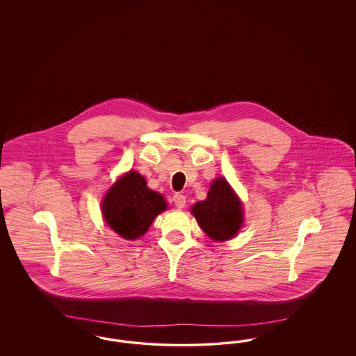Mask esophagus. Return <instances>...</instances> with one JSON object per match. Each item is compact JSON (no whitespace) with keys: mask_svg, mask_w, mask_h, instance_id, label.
I'll return each mask as SVG.
<instances>
[{"mask_svg":"<svg viewBox=\"0 0 356 356\" xmlns=\"http://www.w3.org/2000/svg\"><path fill=\"white\" fill-rule=\"evenodd\" d=\"M173 203L177 207V208H184L186 207V196L181 195V193H176L173 196Z\"/></svg>","mask_w":356,"mask_h":356,"instance_id":"1","label":"esophagus"}]
</instances>
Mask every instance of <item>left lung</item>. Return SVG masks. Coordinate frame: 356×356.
<instances>
[{
  "label": "left lung",
  "instance_id": "8db88e82",
  "mask_svg": "<svg viewBox=\"0 0 356 356\" xmlns=\"http://www.w3.org/2000/svg\"><path fill=\"white\" fill-rule=\"evenodd\" d=\"M200 228L215 241L236 236L243 225V205L224 177H218L209 188L208 196L191 209Z\"/></svg>",
  "mask_w": 356,
  "mask_h": 356
}]
</instances>
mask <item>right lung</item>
<instances>
[{"mask_svg": "<svg viewBox=\"0 0 356 356\" xmlns=\"http://www.w3.org/2000/svg\"><path fill=\"white\" fill-rule=\"evenodd\" d=\"M165 209L164 197L149 189L145 179L135 170L121 176L102 203L104 220L125 240L143 236L154 218Z\"/></svg>", "mask_w": 356, "mask_h": 356, "instance_id": "add662e5", "label": "right lung"}]
</instances>
